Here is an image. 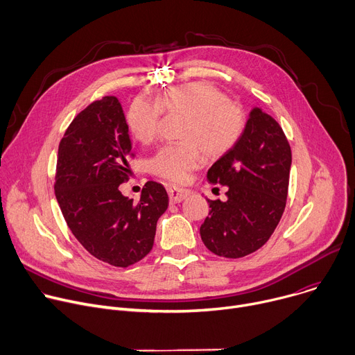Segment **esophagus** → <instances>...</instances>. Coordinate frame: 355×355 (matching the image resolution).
Wrapping results in <instances>:
<instances>
[{
    "mask_svg": "<svg viewBox=\"0 0 355 355\" xmlns=\"http://www.w3.org/2000/svg\"><path fill=\"white\" fill-rule=\"evenodd\" d=\"M168 196H170V202L171 204H177V202L184 200L188 196V191L184 188H178V187H168Z\"/></svg>",
    "mask_w": 355,
    "mask_h": 355,
    "instance_id": "obj_1",
    "label": "esophagus"
}]
</instances>
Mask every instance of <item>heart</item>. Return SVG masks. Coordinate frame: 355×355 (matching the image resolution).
<instances>
[{
  "mask_svg": "<svg viewBox=\"0 0 355 355\" xmlns=\"http://www.w3.org/2000/svg\"><path fill=\"white\" fill-rule=\"evenodd\" d=\"M163 112L182 114L181 141L163 146L150 160L156 175L171 182H182L196 168L202 151L209 159H219L240 141L247 126V114L232 103L216 85L193 81L173 85L156 99L136 98L129 107L126 123L132 136L143 144L157 137Z\"/></svg>",
  "mask_w": 355,
  "mask_h": 355,
  "instance_id": "heart-1",
  "label": "heart"
}]
</instances>
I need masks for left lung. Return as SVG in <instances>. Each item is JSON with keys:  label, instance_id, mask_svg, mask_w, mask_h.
Returning <instances> with one entry per match:
<instances>
[{"label": "left lung", "instance_id": "left-lung-1", "mask_svg": "<svg viewBox=\"0 0 355 355\" xmlns=\"http://www.w3.org/2000/svg\"><path fill=\"white\" fill-rule=\"evenodd\" d=\"M292 153L279 123L260 108L250 112L240 141L209 170L227 187L226 200L209 202L200 239L214 254L240 259L263 247L284 214Z\"/></svg>", "mask_w": 355, "mask_h": 355}]
</instances>
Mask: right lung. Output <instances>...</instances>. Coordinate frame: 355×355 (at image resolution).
<instances>
[{"mask_svg":"<svg viewBox=\"0 0 355 355\" xmlns=\"http://www.w3.org/2000/svg\"><path fill=\"white\" fill-rule=\"evenodd\" d=\"M129 128L116 96L94 101L67 128L59 144L55 193L64 220L95 259L126 268L153 248L166 188L147 181L140 200L122 195L132 153Z\"/></svg>","mask_w":355,"mask_h":355,"instance_id":"add662e5","label":"right lung"}]
</instances>
